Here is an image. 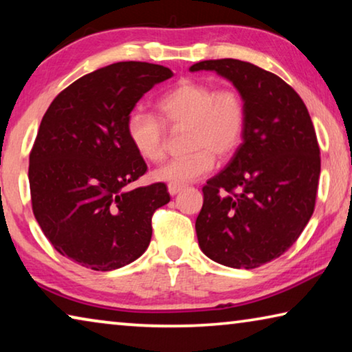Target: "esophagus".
Returning <instances> with one entry per match:
<instances>
[{"label":"esophagus","mask_w":352,"mask_h":352,"mask_svg":"<svg viewBox=\"0 0 352 352\" xmlns=\"http://www.w3.org/2000/svg\"><path fill=\"white\" fill-rule=\"evenodd\" d=\"M181 190H184V186H175V184H168V192L171 197H175V195H177Z\"/></svg>","instance_id":"esophagus-1"}]
</instances>
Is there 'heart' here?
<instances>
[{
    "label": "heart",
    "instance_id": "obj_1",
    "mask_svg": "<svg viewBox=\"0 0 352 352\" xmlns=\"http://www.w3.org/2000/svg\"><path fill=\"white\" fill-rule=\"evenodd\" d=\"M162 118L144 110L127 116L126 132L135 151L148 162L166 154L170 126L187 129L186 157L173 159L154 170L159 182L175 186L201 179L212 170L214 157L226 159L239 148L245 133L247 107L239 91L195 80H184L157 102Z\"/></svg>",
    "mask_w": 352,
    "mask_h": 352
}]
</instances>
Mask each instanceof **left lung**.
<instances>
[{"label": "left lung", "instance_id": "left-lung-1", "mask_svg": "<svg viewBox=\"0 0 352 352\" xmlns=\"http://www.w3.org/2000/svg\"><path fill=\"white\" fill-rule=\"evenodd\" d=\"M215 70L244 97V142L203 187L198 244L214 261L255 269L288 250L315 210L320 144L300 96L272 72L239 59L190 67Z\"/></svg>", "mask_w": 352, "mask_h": 352}]
</instances>
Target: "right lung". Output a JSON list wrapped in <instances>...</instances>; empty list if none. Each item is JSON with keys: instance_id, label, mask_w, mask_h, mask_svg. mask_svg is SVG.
<instances>
[{"instance_id": "1", "label": "right lung", "mask_w": 352, "mask_h": 352, "mask_svg": "<svg viewBox=\"0 0 352 352\" xmlns=\"http://www.w3.org/2000/svg\"><path fill=\"white\" fill-rule=\"evenodd\" d=\"M173 72L122 61L63 89L45 111L30 153L37 223L56 252L93 270H113L144 253L153 215L170 201L164 182L129 188L148 171L126 132L144 93Z\"/></svg>"}]
</instances>
